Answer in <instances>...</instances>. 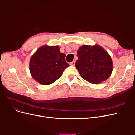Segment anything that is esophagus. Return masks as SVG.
Returning <instances> with one entry per match:
<instances>
[{
    "instance_id": "esophagus-1",
    "label": "esophagus",
    "mask_w": 135,
    "mask_h": 135,
    "mask_svg": "<svg viewBox=\"0 0 135 135\" xmlns=\"http://www.w3.org/2000/svg\"><path fill=\"white\" fill-rule=\"evenodd\" d=\"M75 64V61H72L71 62H70V65H71V66H74Z\"/></svg>"
}]
</instances>
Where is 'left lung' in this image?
Wrapping results in <instances>:
<instances>
[{"instance_id": "left-lung-1", "label": "left lung", "mask_w": 135, "mask_h": 135, "mask_svg": "<svg viewBox=\"0 0 135 135\" xmlns=\"http://www.w3.org/2000/svg\"><path fill=\"white\" fill-rule=\"evenodd\" d=\"M75 67L80 76L93 84L107 80L113 71L111 57L99 45H83L78 50Z\"/></svg>"}]
</instances>
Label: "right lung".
Masks as SVG:
<instances>
[{
  "label": "right lung",
  "instance_id": "1",
  "mask_svg": "<svg viewBox=\"0 0 135 135\" xmlns=\"http://www.w3.org/2000/svg\"><path fill=\"white\" fill-rule=\"evenodd\" d=\"M65 56V54L60 52L58 46L45 45L40 47L30 61L29 69L32 78L43 85L54 83L69 66Z\"/></svg>",
  "mask_w": 135,
  "mask_h": 135
}]
</instances>
